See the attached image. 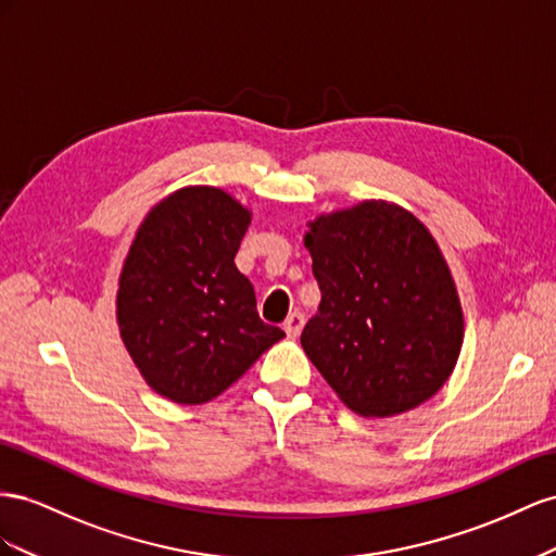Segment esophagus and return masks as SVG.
Returning <instances> with one entry per match:
<instances>
[{"label": "esophagus", "instance_id": "1", "mask_svg": "<svg viewBox=\"0 0 556 556\" xmlns=\"http://www.w3.org/2000/svg\"><path fill=\"white\" fill-rule=\"evenodd\" d=\"M305 326V314L303 312H293L289 314V319L283 321V330L289 332V338H298L300 330H303Z\"/></svg>", "mask_w": 556, "mask_h": 556}]
</instances>
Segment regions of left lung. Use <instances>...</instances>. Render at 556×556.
Listing matches in <instances>:
<instances>
[{"instance_id": "left-lung-1", "label": "left lung", "mask_w": 556, "mask_h": 556, "mask_svg": "<svg viewBox=\"0 0 556 556\" xmlns=\"http://www.w3.org/2000/svg\"><path fill=\"white\" fill-rule=\"evenodd\" d=\"M305 247L321 303L300 344L363 417H393L452 375L464 312L450 267L417 216L384 200L324 214Z\"/></svg>"}]
</instances>
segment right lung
I'll return each mask as SVG.
<instances>
[{"label": "right lung", "instance_id": "right-lung-1", "mask_svg": "<svg viewBox=\"0 0 556 556\" xmlns=\"http://www.w3.org/2000/svg\"><path fill=\"white\" fill-rule=\"evenodd\" d=\"M249 224L226 190L188 186L147 214L123 263L121 338L147 384L174 403L216 399L283 338L261 321L235 265Z\"/></svg>", "mask_w": 556, "mask_h": 556}]
</instances>
